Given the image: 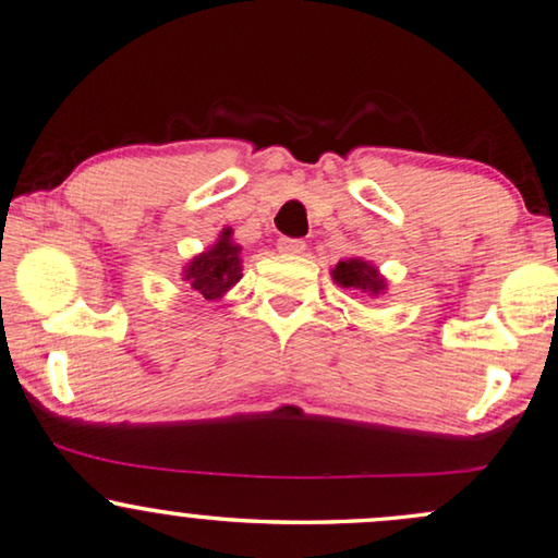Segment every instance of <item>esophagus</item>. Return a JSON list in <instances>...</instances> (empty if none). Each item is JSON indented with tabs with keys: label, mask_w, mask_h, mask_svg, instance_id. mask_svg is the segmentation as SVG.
<instances>
[{
	"label": "esophagus",
	"mask_w": 558,
	"mask_h": 558,
	"mask_svg": "<svg viewBox=\"0 0 558 558\" xmlns=\"http://www.w3.org/2000/svg\"><path fill=\"white\" fill-rule=\"evenodd\" d=\"M278 250L286 255H301V253H305V242L295 240V238H280Z\"/></svg>",
	"instance_id": "obj_1"
}]
</instances>
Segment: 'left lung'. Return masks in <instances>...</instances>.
I'll return each mask as SVG.
<instances>
[{"label": "left lung", "instance_id": "left-lung-1", "mask_svg": "<svg viewBox=\"0 0 558 558\" xmlns=\"http://www.w3.org/2000/svg\"><path fill=\"white\" fill-rule=\"evenodd\" d=\"M333 280L343 288H354V290H361V293H368V295H379L381 290L387 288V282H384V278H379L376 268H372V265L364 260L339 263L333 270Z\"/></svg>", "mask_w": 558, "mask_h": 558}]
</instances>
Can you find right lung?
I'll return each instance as SVG.
<instances>
[{"label":"right lung","mask_w":558,"mask_h":558,"mask_svg":"<svg viewBox=\"0 0 558 558\" xmlns=\"http://www.w3.org/2000/svg\"><path fill=\"white\" fill-rule=\"evenodd\" d=\"M230 234V230H225L222 238L217 240V245H211L207 253L194 257L184 270V280L190 282L199 295L207 298V301H215V298L225 295L242 276L238 257L240 247L232 245Z\"/></svg>","instance_id":"right-lung-1"}]
</instances>
